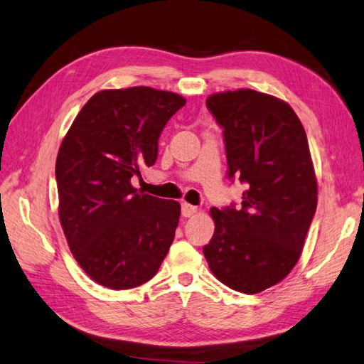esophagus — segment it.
I'll return each instance as SVG.
<instances>
[{
	"label": "esophagus",
	"mask_w": 364,
	"mask_h": 364,
	"mask_svg": "<svg viewBox=\"0 0 364 364\" xmlns=\"http://www.w3.org/2000/svg\"><path fill=\"white\" fill-rule=\"evenodd\" d=\"M198 213V208L197 206H192L189 203H183L181 205V214L183 217H192Z\"/></svg>",
	"instance_id": "1"
}]
</instances>
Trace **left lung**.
Wrapping results in <instances>:
<instances>
[{"label":"left lung","instance_id":"obj_1","mask_svg":"<svg viewBox=\"0 0 364 364\" xmlns=\"http://www.w3.org/2000/svg\"><path fill=\"white\" fill-rule=\"evenodd\" d=\"M206 107L223 129L228 178L247 191L240 209H210L215 231L203 255L230 289L264 291L296 265L316 210L307 134L289 104L255 90L217 92Z\"/></svg>","mask_w":364,"mask_h":364}]
</instances>
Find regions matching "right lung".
Here are the masks:
<instances>
[{"instance_id":"add662e5","label":"right lung","mask_w":364,"mask_h":364,"mask_svg":"<svg viewBox=\"0 0 364 364\" xmlns=\"http://www.w3.org/2000/svg\"><path fill=\"white\" fill-rule=\"evenodd\" d=\"M184 97L150 87L96 92L75 116L55 161L58 217L92 281L129 290L156 274L173 242L178 201L132 186L154 166L158 139Z\"/></svg>"}]
</instances>
